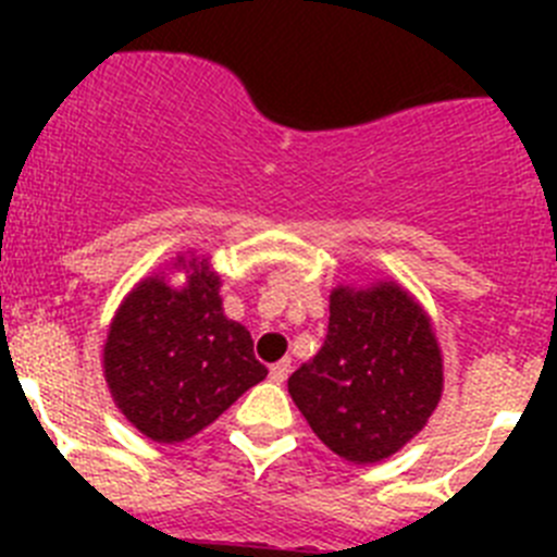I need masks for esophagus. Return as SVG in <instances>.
<instances>
[{
	"label": "esophagus",
	"mask_w": 557,
	"mask_h": 557,
	"mask_svg": "<svg viewBox=\"0 0 557 557\" xmlns=\"http://www.w3.org/2000/svg\"><path fill=\"white\" fill-rule=\"evenodd\" d=\"M289 359H282V362H275V366H270V379L273 382H284V379L289 376Z\"/></svg>",
	"instance_id": "1"
}]
</instances>
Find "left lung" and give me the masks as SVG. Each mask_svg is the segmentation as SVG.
Returning a JSON list of instances; mask_svg holds the SVG:
<instances>
[{"mask_svg": "<svg viewBox=\"0 0 557 557\" xmlns=\"http://www.w3.org/2000/svg\"><path fill=\"white\" fill-rule=\"evenodd\" d=\"M287 387L314 435L362 466L424 430L444 391V362L430 318L405 289L339 287L321 351Z\"/></svg>", "mask_w": 557, "mask_h": 557, "instance_id": "8db88e82", "label": "left lung"}]
</instances>
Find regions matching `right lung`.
Instances as JSON below:
<instances>
[{
	"instance_id": "obj_1",
	"label": "right lung",
	"mask_w": 557,
	"mask_h": 557,
	"mask_svg": "<svg viewBox=\"0 0 557 557\" xmlns=\"http://www.w3.org/2000/svg\"><path fill=\"white\" fill-rule=\"evenodd\" d=\"M189 270L184 289L159 275L133 289L102 354L116 407L159 444L198 435L268 376L248 329L223 314L218 275L198 259Z\"/></svg>"
}]
</instances>
